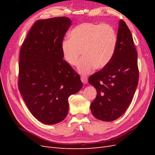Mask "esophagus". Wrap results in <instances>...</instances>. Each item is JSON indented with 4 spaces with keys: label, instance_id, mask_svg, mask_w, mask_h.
Wrapping results in <instances>:
<instances>
[{
    "label": "esophagus",
    "instance_id": "obj_1",
    "mask_svg": "<svg viewBox=\"0 0 155 155\" xmlns=\"http://www.w3.org/2000/svg\"><path fill=\"white\" fill-rule=\"evenodd\" d=\"M81 80L83 82V83L86 84L88 82V78L86 76H81Z\"/></svg>",
    "mask_w": 155,
    "mask_h": 155
}]
</instances>
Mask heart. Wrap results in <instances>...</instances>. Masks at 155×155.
I'll return each mask as SVG.
<instances>
[{
  "instance_id": "obj_1",
  "label": "heart",
  "mask_w": 155,
  "mask_h": 155,
  "mask_svg": "<svg viewBox=\"0 0 155 155\" xmlns=\"http://www.w3.org/2000/svg\"><path fill=\"white\" fill-rule=\"evenodd\" d=\"M69 36L61 43L63 58L69 64L76 66L82 54L83 58L78 67L81 74L90 73L94 67L104 68L113 58L118 38L109 25L84 22L75 27Z\"/></svg>"
}]
</instances>
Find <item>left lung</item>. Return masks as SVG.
<instances>
[{
  "label": "left lung",
  "mask_w": 155,
  "mask_h": 155,
  "mask_svg": "<svg viewBox=\"0 0 155 155\" xmlns=\"http://www.w3.org/2000/svg\"><path fill=\"white\" fill-rule=\"evenodd\" d=\"M117 38L110 62L88 79L97 91L91 105V112L95 118L105 121H114L124 113L138 83L137 51L130 31L122 20L119 21Z\"/></svg>",
  "instance_id": "left-lung-1"
}]
</instances>
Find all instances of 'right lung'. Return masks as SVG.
I'll return each instance as SVG.
<instances>
[{"instance_id": "right-lung-1", "label": "right lung", "mask_w": 155, "mask_h": 155, "mask_svg": "<svg viewBox=\"0 0 155 155\" xmlns=\"http://www.w3.org/2000/svg\"><path fill=\"white\" fill-rule=\"evenodd\" d=\"M71 24L64 17L37 21L21 48L18 90L31 114L45 124L66 118L68 97L83 87L62 54L61 43Z\"/></svg>"}]
</instances>
